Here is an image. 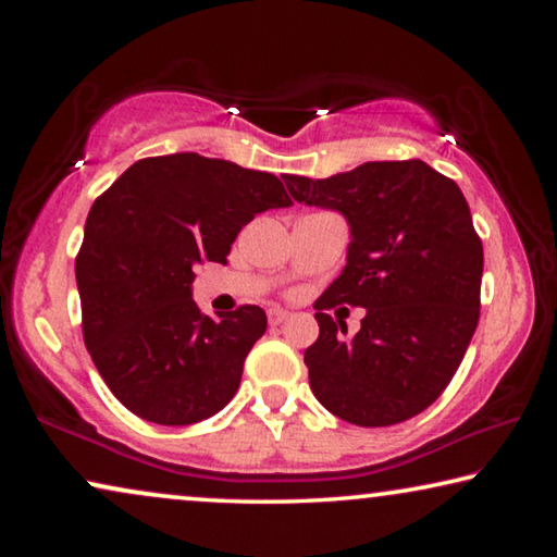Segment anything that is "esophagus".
Wrapping results in <instances>:
<instances>
[{
  "mask_svg": "<svg viewBox=\"0 0 557 557\" xmlns=\"http://www.w3.org/2000/svg\"><path fill=\"white\" fill-rule=\"evenodd\" d=\"M289 317V312L287 309H280V307H272L270 312H268V322L272 324V326H280L282 322H285V319Z\"/></svg>",
  "mask_w": 557,
  "mask_h": 557,
  "instance_id": "1",
  "label": "esophagus"
}]
</instances>
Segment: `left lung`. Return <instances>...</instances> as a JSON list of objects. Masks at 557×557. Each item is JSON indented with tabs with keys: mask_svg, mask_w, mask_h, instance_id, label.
Returning <instances> with one entry per match:
<instances>
[{
	"mask_svg": "<svg viewBox=\"0 0 557 557\" xmlns=\"http://www.w3.org/2000/svg\"><path fill=\"white\" fill-rule=\"evenodd\" d=\"M285 184L295 201L342 213L351 238L342 275L314 301L312 393L358 428L410 420L447 388L479 322L484 250L465 194L420 159ZM336 304L367 309L354 337L325 314Z\"/></svg>",
	"mask_w": 557,
	"mask_h": 557,
	"instance_id": "obj_1",
	"label": "left lung"
}]
</instances>
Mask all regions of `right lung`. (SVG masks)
Here are the masks:
<instances>
[{
	"label": "right lung",
	"instance_id": "add662e5",
	"mask_svg": "<svg viewBox=\"0 0 557 557\" xmlns=\"http://www.w3.org/2000/svg\"><path fill=\"white\" fill-rule=\"evenodd\" d=\"M287 206L275 174L194 152L139 159L92 203L75 258L83 338L127 410L191 425L231 403L268 317L203 314L194 268L225 265L245 223Z\"/></svg>",
	"mask_w": 557,
	"mask_h": 557
}]
</instances>
